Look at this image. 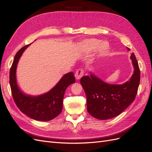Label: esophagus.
<instances>
[{"instance_id":"34e87169","label":"esophagus","mask_w":152,"mask_h":152,"mask_svg":"<svg viewBox=\"0 0 152 152\" xmlns=\"http://www.w3.org/2000/svg\"><path fill=\"white\" fill-rule=\"evenodd\" d=\"M83 75H84V70H82V69H79V70L76 72L75 77L77 80H79L80 78L83 76Z\"/></svg>"}]
</instances>
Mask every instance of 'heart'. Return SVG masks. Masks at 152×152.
<instances>
[{
  "instance_id": "1",
  "label": "heart",
  "mask_w": 152,
  "mask_h": 152,
  "mask_svg": "<svg viewBox=\"0 0 152 152\" xmlns=\"http://www.w3.org/2000/svg\"><path fill=\"white\" fill-rule=\"evenodd\" d=\"M101 42H102V41L100 40L90 39L82 41L80 44L79 46L82 50H84L86 52H92L99 48L98 53L99 55L102 56L108 51L110 45L107 42H103L102 44Z\"/></svg>"
}]
</instances>
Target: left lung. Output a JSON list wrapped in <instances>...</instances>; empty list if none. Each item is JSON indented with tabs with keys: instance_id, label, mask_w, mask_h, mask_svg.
<instances>
[{
	"instance_id": "8db88e82",
	"label": "left lung",
	"mask_w": 152,
	"mask_h": 152,
	"mask_svg": "<svg viewBox=\"0 0 152 152\" xmlns=\"http://www.w3.org/2000/svg\"><path fill=\"white\" fill-rule=\"evenodd\" d=\"M131 59L134 72L130 79L122 84L106 83L91 72L90 76L81 78L80 84L86 94L87 112L94 118L107 120L115 117L134 102L140 85V70L133 53Z\"/></svg>"
}]
</instances>
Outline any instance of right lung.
Here are the masks:
<instances>
[{"instance_id":"1","label":"right lung","mask_w":152,"mask_h":152,"mask_svg":"<svg viewBox=\"0 0 152 152\" xmlns=\"http://www.w3.org/2000/svg\"><path fill=\"white\" fill-rule=\"evenodd\" d=\"M29 45L21 48L14 59L10 73V83L14 101L21 112L39 121H49L60 114L63 108L64 94L67 87L75 82L72 72L66 73L57 84L48 93L39 96L24 93L18 86L16 68L23 53Z\"/></svg>"}]
</instances>
